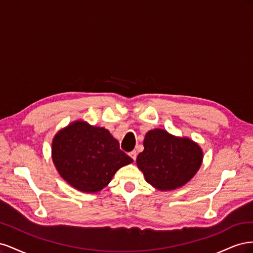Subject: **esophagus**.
I'll return each instance as SVG.
<instances>
[{
    "label": "esophagus",
    "mask_w": 253,
    "mask_h": 253,
    "mask_svg": "<svg viewBox=\"0 0 253 253\" xmlns=\"http://www.w3.org/2000/svg\"><path fill=\"white\" fill-rule=\"evenodd\" d=\"M129 156H131V157L133 158V160H136V157H137V153H136V151L129 152Z\"/></svg>",
    "instance_id": "obj_1"
}]
</instances>
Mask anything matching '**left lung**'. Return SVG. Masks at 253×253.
<instances>
[{
  "label": "left lung",
  "mask_w": 253,
  "mask_h": 253,
  "mask_svg": "<svg viewBox=\"0 0 253 253\" xmlns=\"http://www.w3.org/2000/svg\"><path fill=\"white\" fill-rule=\"evenodd\" d=\"M144 150L137 156V166L145 180L158 190H174L185 185L200 169L202 149L188 138H177L165 129L147 133Z\"/></svg>",
  "instance_id": "8db88e82"
}]
</instances>
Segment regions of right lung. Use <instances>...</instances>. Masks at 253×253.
I'll use <instances>...</instances> for the list:
<instances>
[{"label": "right lung", "instance_id": "right-lung-1", "mask_svg": "<svg viewBox=\"0 0 253 253\" xmlns=\"http://www.w3.org/2000/svg\"><path fill=\"white\" fill-rule=\"evenodd\" d=\"M52 160L62 177L82 192H98L133 159L120 150L108 129L77 121L52 140Z\"/></svg>", "mask_w": 253, "mask_h": 253}]
</instances>
